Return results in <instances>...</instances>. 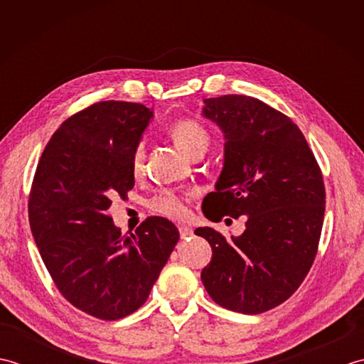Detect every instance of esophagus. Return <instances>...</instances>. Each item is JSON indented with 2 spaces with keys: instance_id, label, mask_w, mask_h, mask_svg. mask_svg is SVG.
<instances>
[{
  "instance_id": "esophagus-1",
  "label": "esophagus",
  "mask_w": 364,
  "mask_h": 364,
  "mask_svg": "<svg viewBox=\"0 0 364 364\" xmlns=\"http://www.w3.org/2000/svg\"><path fill=\"white\" fill-rule=\"evenodd\" d=\"M180 236H181V239H188V237H191V236H194V230H192L191 227H186V225H181L180 228Z\"/></svg>"
}]
</instances>
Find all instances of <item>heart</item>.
<instances>
[{
  "label": "heart",
  "instance_id": "1",
  "mask_svg": "<svg viewBox=\"0 0 364 364\" xmlns=\"http://www.w3.org/2000/svg\"><path fill=\"white\" fill-rule=\"evenodd\" d=\"M168 134L173 139L178 149L186 154L188 158L194 156L196 153L202 150H208V145H210L208 131L200 125L198 122L192 119H181L175 122L173 125L170 127ZM144 145L139 144L133 151V158H131V168H133V173H141V170L144 167ZM150 206L153 211L164 214L167 218H181L184 211H186L184 210L183 200L176 194H173V192H162V194L151 198Z\"/></svg>",
  "mask_w": 364,
  "mask_h": 364
}]
</instances>
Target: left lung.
<instances>
[{
    "mask_svg": "<svg viewBox=\"0 0 364 364\" xmlns=\"http://www.w3.org/2000/svg\"><path fill=\"white\" fill-rule=\"evenodd\" d=\"M203 103L202 115L225 139L203 214L213 222L247 215V222L230 241L211 227L194 231L213 249L202 282L220 306L259 314L288 300L313 264L326 211L322 173L305 136L280 111L245 95Z\"/></svg>",
    "mask_w": 364,
    "mask_h": 364,
    "instance_id": "obj_1",
    "label": "left lung"
}]
</instances>
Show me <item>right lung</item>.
<instances>
[{
    "mask_svg": "<svg viewBox=\"0 0 364 364\" xmlns=\"http://www.w3.org/2000/svg\"><path fill=\"white\" fill-rule=\"evenodd\" d=\"M151 119L139 103L92 105L51 136L34 175L28 213L41 257L60 294L98 319L141 308L180 239L164 218L122 235L107 214L134 186L131 158Z\"/></svg>",
    "mask_w": 364,
    "mask_h": 364,
    "instance_id": "obj_1",
    "label": "right lung"
}]
</instances>
